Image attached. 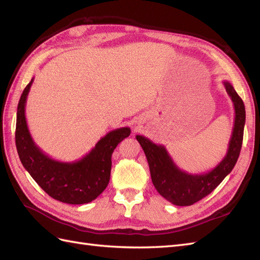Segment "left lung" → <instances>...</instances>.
Here are the masks:
<instances>
[{"label":"left lung","mask_w":260,"mask_h":260,"mask_svg":"<svg viewBox=\"0 0 260 260\" xmlns=\"http://www.w3.org/2000/svg\"><path fill=\"white\" fill-rule=\"evenodd\" d=\"M223 85L233 103L235 116L228 152L214 169L203 174H187L177 166L164 145L155 144L143 136L136 137L145 153L155 188L174 205L190 206L205 198L222 182L238 161L245 125V106L230 82L223 81Z\"/></svg>","instance_id":"8db88e82"}]
</instances>
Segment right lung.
Masks as SVG:
<instances>
[{
	"instance_id": "1",
	"label": "right lung",
	"mask_w": 260,
	"mask_h": 260,
	"mask_svg": "<svg viewBox=\"0 0 260 260\" xmlns=\"http://www.w3.org/2000/svg\"><path fill=\"white\" fill-rule=\"evenodd\" d=\"M35 78L23 90L16 119V147L22 166L51 198L66 204L80 205L95 200L108 185L112 154L131 133L129 127L118 128L102 138L91 151L72 162L53 159L31 137L26 120V102Z\"/></svg>"
}]
</instances>
